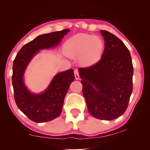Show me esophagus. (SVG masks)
<instances>
[{"label":"esophagus","instance_id":"34e87169","mask_svg":"<svg viewBox=\"0 0 150 150\" xmlns=\"http://www.w3.org/2000/svg\"><path fill=\"white\" fill-rule=\"evenodd\" d=\"M74 76H75V79L78 80L79 79V71L78 69H75L74 70Z\"/></svg>","mask_w":150,"mask_h":150}]
</instances>
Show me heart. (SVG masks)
Returning a JSON list of instances; mask_svg holds the SVG:
<instances>
[{
	"mask_svg": "<svg viewBox=\"0 0 150 150\" xmlns=\"http://www.w3.org/2000/svg\"><path fill=\"white\" fill-rule=\"evenodd\" d=\"M104 50L103 40L88 33L74 35L65 44V51L69 57H80L84 66H91L101 59Z\"/></svg>",
	"mask_w": 150,
	"mask_h": 150,
	"instance_id": "b5f03b06",
	"label": "heart"
}]
</instances>
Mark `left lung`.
Returning <instances> with one entry per match:
<instances>
[{"instance_id":"1","label":"left lung","mask_w":150,"mask_h":150,"mask_svg":"<svg viewBox=\"0 0 150 150\" xmlns=\"http://www.w3.org/2000/svg\"><path fill=\"white\" fill-rule=\"evenodd\" d=\"M104 50L97 63L79 68L83 94L94 117L112 120L126 111L132 91L133 65L130 53L115 35L100 30Z\"/></svg>"}]
</instances>
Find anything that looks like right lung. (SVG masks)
<instances>
[{"label": "right lung", "instance_id": "1", "mask_svg": "<svg viewBox=\"0 0 150 150\" xmlns=\"http://www.w3.org/2000/svg\"><path fill=\"white\" fill-rule=\"evenodd\" d=\"M69 31V29H64L37 37L20 49L13 61L12 85L14 99L18 108L34 122H50L60 115L65 96L75 77L72 69L59 73L48 89L37 95L30 93L24 85V70L39 50L57 46Z\"/></svg>", "mask_w": 150, "mask_h": 150}]
</instances>
